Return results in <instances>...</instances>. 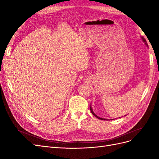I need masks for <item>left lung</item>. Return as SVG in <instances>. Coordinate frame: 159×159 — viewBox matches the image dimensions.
Instances as JSON below:
<instances>
[{
	"label": "left lung",
	"mask_w": 159,
	"mask_h": 159,
	"mask_svg": "<svg viewBox=\"0 0 159 159\" xmlns=\"http://www.w3.org/2000/svg\"><path fill=\"white\" fill-rule=\"evenodd\" d=\"M141 38L142 39V40L144 42V43H145V45L147 46H148V45H147V42H146V40H145V38H144L143 37H141ZM89 108H90V110H91V113H92L95 117H96L97 118H98V119H101V120H113V119H104V118H102V117H99V116H98L97 115H96L94 112H93V109H92V107H91V105H90V107H89Z\"/></svg>",
	"instance_id": "obj_1"
}]
</instances>
